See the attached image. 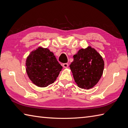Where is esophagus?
I'll list each match as a JSON object with an SVG mask.
<instances>
[{
	"instance_id": "esophagus-1",
	"label": "esophagus",
	"mask_w": 128,
	"mask_h": 128,
	"mask_svg": "<svg viewBox=\"0 0 128 128\" xmlns=\"http://www.w3.org/2000/svg\"><path fill=\"white\" fill-rule=\"evenodd\" d=\"M62 66H63L64 68H67L68 67V64H62Z\"/></svg>"
}]
</instances>
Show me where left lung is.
Returning <instances> with one entry per match:
<instances>
[{
    "mask_svg": "<svg viewBox=\"0 0 128 128\" xmlns=\"http://www.w3.org/2000/svg\"><path fill=\"white\" fill-rule=\"evenodd\" d=\"M104 67L102 57L90 46L80 49L74 56V61L70 65L78 87L86 90L93 88L99 82Z\"/></svg>",
    "mask_w": 128,
    "mask_h": 128,
    "instance_id": "obj_1",
    "label": "left lung"
}]
</instances>
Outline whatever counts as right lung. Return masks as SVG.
Listing matches in <instances>:
<instances>
[{"label":"right lung","mask_w":128,"mask_h":128,"mask_svg":"<svg viewBox=\"0 0 128 128\" xmlns=\"http://www.w3.org/2000/svg\"><path fill=\"white\" fill-rule=\"evenodd\" d=\"M62 66L48 48L38 47L31 52L26 60V71L34 84L46 87L55 81Z\"/></svg>","instance_id":"1"}]
</instances>
